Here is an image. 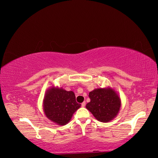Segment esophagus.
<instances>
[{"mask_svg":"<svg viewBox=\"0 0 158 158\" xmlns=\"http://www.w3.org/2000/svg\"><path fill=\"white\" fill-rule=\"evenodd\" d=\"M85 106V102H82L81 104V106L82 107H84Z\"/></svg>","mask_w":158,"mask_h":158,"instance_id":"34e87169","label":"esophagus"}]
</instances>
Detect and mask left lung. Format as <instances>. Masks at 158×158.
Segmentation results:
<instances>
[{
    "label": "left lung",
    "instance_id": "8db88e82",
    "mask_svg": "<svg viewBox=\"0 0 158 158\" xmlns=\"http://www.w3.org/2000/svg\"><path fill=\"white\" fill-rule=\"evenodd\" d=\"M90 102L85 106L98 121L107 123L118 114L121 102L118 95L111 88L96 89L89 93Z\"/></svg>",
    "mask_w": 158,
    "mask_h": 158
}]
</instances>
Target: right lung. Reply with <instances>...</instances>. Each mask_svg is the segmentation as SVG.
<instances>
[{
  "instance_id": "add662e5",
  "label": "right lung",
  "mask_w": 158,
  "mask_h": 158,
  "mask_svg": "<svg viewBox=\"0 0 158 158\" xmlns=\"http://www.w3.org/2000/svg\"><path fill=\"white\" fill-rule=\"evenodd\" d=\"M80 106L81 104L77 102L73 91L53 86L45 93L43 101L44 114L50 121L59 125H65L69 123Z\"/></svg>"
}]
</instances>
